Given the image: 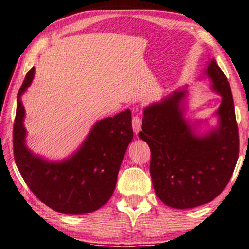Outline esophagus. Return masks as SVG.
I'll use <instances>...</instances> for the list:
<instances>
[{
	"label": "esophagus",
	"mask_w": 249,
	"mask_h": 249,
	"mask_svg": "<svg viewBox=\"0 0 249 249\" xmlns=\"http://www.w3.org/2000/svg\"><path fill=\"white\" fill-rule=\"evenodd\" d=\"M142 129V119L140 116L133 117V130L135 134H138Z\"/></svg>",
	"instance_id": "esophagus-1"
}]
</instances>
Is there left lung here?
Listing matches in <instances>:
<instances>
[{
  "label": "left lung",
  "instance_id": "obj_1",
  "mask_svg": "<svg viewBox=\"0 0 249 249\" xmlns=\"http://www.w3.org/2000/svg\"><path fill=\"white\" fill-rule=\"evenodd\" d=\"M222 96L212 116L214 126L202 130L206 120L185 117L187 86L171 92L142 111L138 136L151 151L150 176L157 196L175 209L209 203L224 190L238 159V128L230 83L214 58L209 59L202 79Z\"/></svg>",
  "mask_w": 249,
  "mask_h": 249
}]
</instances>
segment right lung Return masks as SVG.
I'll return each mask as SVG.
<instances>
[{
    "instance_id": "right-lung-1",
    "label": "right lung",
    "mask_w": 249,
    "mask_h": 249,
    "mask_svg": "<svg viewBox=\"0 0 249 249\" xmlns=\"http://www.w3.org/2000/svg\"><path fill=\"white\" fill-rule=\"evenodd\" d=\"M34 75L35 68H32L18 94L13 130L16 166L32 192L49 208L73 215L94 212L114 192L121 163L133 140L130 111L96 121L72 154L61 160H49L34 154L26 144L22 96Z\"/></svg>"
}]
</instances>
